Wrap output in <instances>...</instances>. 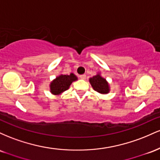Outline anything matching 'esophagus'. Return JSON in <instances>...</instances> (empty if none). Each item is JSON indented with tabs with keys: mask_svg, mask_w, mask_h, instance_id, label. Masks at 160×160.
I'll use <instances>...</instances> for the list:
<instances>
[{
	"mask_svg": "<svg viewBox=\"0 0 160 160\" xmlns=\"http://www.w3.org/2000/svg\"><path fill=\"white\" fill-rule=\"evenodd\" d=\"M79 78H80V79H82V80H85V79L86 78V74H81L79 76Z\"/></svg>",
	"mask_w": 160,
	"mask_h": 160,
	"instance_id": "esophagus-1",
	"label": "esophagus"
}]
</instances>
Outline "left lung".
I'll return each mask as SVG.
<instances>
[{
  "label": "left lung",
  "instance_id": "8db88e82",
  "mask_svg": "<svg viewBox=\"0 0 160 160\" xmlns=\"http://www.w3.org/2000/svg\"><path fill=\"white\" fill-rule=\"evenodd\" d=\"M89 82H90L94 90L98 92L99 93L106 94L109 92V87H108V83L107 81H106L105 79L102 78L99 74L89 79Z\"/></svg>",
  "mask_w": 160,
  "mask_h": 160
}]
</instances>
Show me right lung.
<instances>
[{
	"label": "right lung",
	"instance_id": "1",
	"mask_svg": "<svg viewBox=\"0 0 160 160\" xmlns=\"http://www.w3.org/2000/svg\"><path fill=\"white\" fill-rule=\"evenodd\" d=\"M76 80H78V78L74 74H71L70 75H60L51 82V92L55 95L63 92L68 89L71 82Z\"/></svg>",
	"mask_w": 160,
	"mask_h": 160
}]
</instances>
